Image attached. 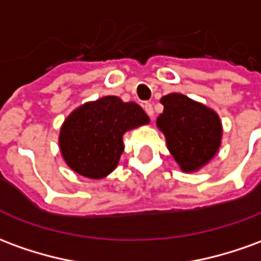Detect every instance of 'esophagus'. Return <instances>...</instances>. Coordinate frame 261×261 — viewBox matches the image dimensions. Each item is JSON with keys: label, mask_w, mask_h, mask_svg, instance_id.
Here are the masks:
<instances>
[{"label": "esophagus", "mask_w": 261, "mask_h": 261, "mask_svg": "<svg viewBox=\"0 0 261 261\" xmlns=\"http://www.w3.org/2000/svg\"><path fill=\"white\" fill-rule=\"evenodd\" d=\"M144 110H145V113L148 114L149 117H154V109H152V105H151V103H145V105H144Z\"/></svg>", "instance_id": "esophagus-1"}]
</instances>
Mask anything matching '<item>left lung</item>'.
I'll use <instances>...</instances> for the list:
<instances>
[{"mask_svg": "<svg viewBox=\"0 0 261 261\" xmlns=\"http://www.w3.org/2000/svg\"><path fill=\"white\" fill-rule=\"evenodd\" d=\"M164 112L156 127L167 140L171 155L184 172H195L218 154L222 144V121L218 113L181 93L161 99Z\"/></svg>", "mask_w": 261, "mask_h": 261, "instance_id": "left-lung-1", "label": "left lung"}]
</instances>
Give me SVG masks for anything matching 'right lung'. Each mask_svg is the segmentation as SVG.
Wrapping results in <instances>:
<instances>
[{"mask_svg": "<svg viewBox=\"0 0 261 261\" xmlns=\"http://www.w3.org/2000/svg\"><path fill=\"white\" fill-rule=\"evenodd\" d=\"M148 123L149 117L137 103L105 96L79 106L65 118L59 149L73 172L101 179L117 167L124 151L123 136Z\"/></svg>", "mask_w": 261, "mask_h": 261, "instance_id": "1", "label": "right lung"}]
</instances>
